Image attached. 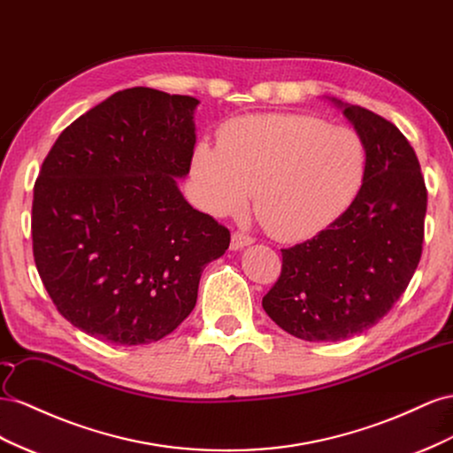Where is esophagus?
<instances>
[{"mask_svg":"<svg viewBox=\"0 0 453 453\" xmlns=\"http://www.w3.org/2000/svg\"><path fill=\"white\" fill-rule=\"evenodd\" d=\"M252 242H254V239L249 237V235H244V234H234V235H231V250H242V249L250 247Z\"/></svg>","mask_w":453,"mask_h":453,"instance_id":"esophagus-1","label":"esophagus"}]
</instances>
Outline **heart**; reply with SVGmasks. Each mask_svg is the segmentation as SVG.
<instances>
[{
    "mask_svg": "<svg viewBox=\"0 0 453 453\" xmlns=\"http://www.w3.org/2000/svg\"><path fill=\"white\" fill-rule=\"evenodd\" d=\"M201 209L234 216L252 191L257 218L279 241H307L349 211L365 186L368 150L349 127L298 113L244 115L222 125L218 144L191 153Z\"/></svg>",
    "mask_w": 453,
    "mask_h": 453,
    "instance_id": "1",
    "label": "heart"
}]
</instances>
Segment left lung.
<instances>
[{
    "mask_svg": "<svg viewBox=\"0 0 453 453\" xmlns=\"http://www.w3.org/2000/svg\"><path fill=\"white\" fill-rule=\"evenodd\" d=\"M330 102L365 140V186L334 226L280 250V277L262 300L275 325L305 342L353 338L387 315L416 273L427 212L406 136L370 110Z\"/></svg>",
    "mask_w": 453,
    "mask_h": 453,
    "instance_id": "left-lung-1",
    "label": "left lung"
}]
</instances>
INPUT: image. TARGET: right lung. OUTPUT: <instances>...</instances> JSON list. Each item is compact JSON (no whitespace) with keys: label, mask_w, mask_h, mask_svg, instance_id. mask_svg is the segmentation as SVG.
<instances>
[{"label":"right lung","mask_w":453,"mask_h":453,"mask_svg":"<svg viewBox=\"0 0 453 453\" xmlns=\"http://www.w3.org/2000/svg\"><path fill=\"white\" fill-rule=\"evenodd\" d=\"M199 100L125 88L64 128L34 186V260L60 315L115 345L159 342L196 307L229 231L178 189Z\"/></svg>","instance_id":"add662e5"}]
</instances>
